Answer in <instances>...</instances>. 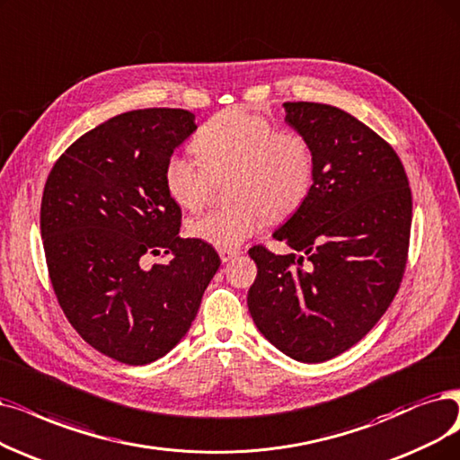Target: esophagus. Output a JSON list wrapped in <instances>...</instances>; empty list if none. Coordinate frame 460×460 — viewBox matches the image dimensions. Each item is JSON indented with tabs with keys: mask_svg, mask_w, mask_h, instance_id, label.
<instances>
[{
	"mask_svg": "<svg viewBox=\"0 0 460 460\" xmlns=\"http://www.w3.org/2000/svg\"><path fill=\"white\" fill-rule=\"evenodd\" d=\"M237 254H240V251H235V249H218V256L223 262H230L232 259H235Z\"/></svg>",
	"mask_w": 460,
	"mask_h": 460,
	"instance_id": "obj_1",
	"label": "esophagus"
}]
</instances>
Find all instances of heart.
I'll return each instance as SVG.
<instances>
[{"label": "heart", "instance_id": "1", "mask_svg": "<svg viewBox=\"0 0 460 460\" xmlns=\"http://www.w3.org/2000/svg\"><path fill=\"white\" fill-rule=\"evenodd\" d=\"M198 162L172 155L164 164V187L182 209L204 206L211 179L228 175L232 204L213 208L189 223L198 240L218 249L240 247L259 232L266 215L285 218L307 198L315 179V153L305 136L278 130L249 107H228L199 126L192 139Z\"/></svg>", "mask_w": 460, "mask_h": 460}]
</instances>
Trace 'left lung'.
<instances>
[{
    "label": "left lung",
    "mask_w": 460,
    "mask_h": 460,
    "mask_svg": "<svg viewBox=\"0 0 460 460\" xmlns=\"http://www.w3.org/2000/svg\"><path fill=\"white\" fill-rule=\"evenodd\" d=\"M287 122L315 153L304 204L273 232L292 254L249 249L259 273L247 294L268 341L302 362H324L370 332L408 262L411 189L398 155L338 107L287 102Z\"/></svg>",
    "instance_id": "obj_1"
}]
</instances>
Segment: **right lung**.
<instances>
[{"mask_svg":"<svg viewBox=\"0 0 460 460\" xmlns=\"http://www.w3.org/2000/svg\"><path fill=\"white\" fill-rule=\"evenodd\" d=\"M196 128L185 109L117 115L71 143L45 182L54 294L77 334L124 364H149L181 341L220 266L209 243L179 237L181 208L162 179ZM160 252L171 261L151 265Z\"/></svg>","mask_w":460,"mask_h":460,"instance_id":"add662e5","label":"right lung"}]
</instances>
